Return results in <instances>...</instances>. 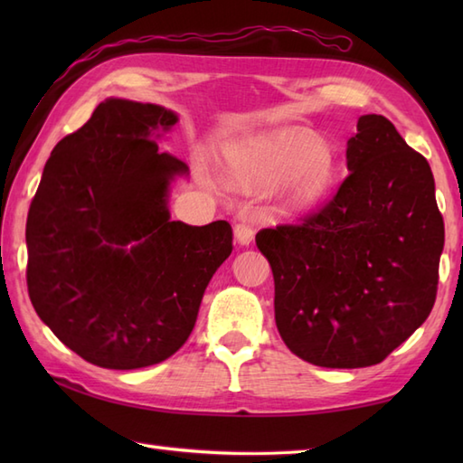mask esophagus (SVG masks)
I'll use <instances>...</instances> for the list:
<instances>
[{"mask_svg":"<svg viewBox=\"0 0 463 463\" xmlns=\"http://www.w3.org/2000/svg\"><path fill=\"white\" fill-rule=\"evenodd\" d=\"M252 239H254V229H252V226L244 224V222L234 224V241H237L241 247H249V244L252 242Z\"/></svg>","mask_w":463,"mask_h":463,"instance_id":"1","label":"esophagus"}]
</instances>
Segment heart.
Instances as JSON below:
<instances>
[{"label": "heart", "instance_id": "b5f03b06", "mask_svg": "<svg viewBox=\"0 0 463 463\" xmlns=\"http://www.w3.org/2000/svg\"><path fill=\"white\" fill-rule=\"evenodd\" d=\"M338 169L334 146L307 129L239 141L222 151L226 179L247 184L277 181L280 201L292 211H312L326 201Z\"/></svg>", "mask_w": 463, "mask_h": 463}]
</instances>
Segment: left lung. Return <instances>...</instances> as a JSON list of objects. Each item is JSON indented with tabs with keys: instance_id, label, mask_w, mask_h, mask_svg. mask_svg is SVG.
I'll return each instance as SVG.
<instances>
[{
	"instance_id": "1",
	"label": "left lung",
	"mask_w": 463,
	"mask_h": 463,
	"mask_svg": "<svg viewBox=\"0 0 463 463\" xmlns=\"http://www.w3.org/2000/svg\"><path fill=\"white\" fill-rule=\"evenodd\" d=\"M346 161L322 209L257 234L280 336L322 368L373 366L408 340L434 307L444 250L434 175L386 117H360Z\"/></svg>"
}]
</instances>
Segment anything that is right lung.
I'll return each mask as SVG.
<instances>
[{"label":"right lung","mask_w":463,"mask_h":463,"mask_svg":"<svg viewBox=\"0 0 463 463\" xmlns=\"http://www.w3.org/2000/svg\"><path fill=\"white\" fill-rule=\"evenodd\" d=\"M176 121L161 105L109 97L55 145L29 206V298L95 366L137 370L173 356L232 252L226 221H171V183L189 166L156 139Z\"/></svg>","instance_id":"obj_1"}]
</instances>
